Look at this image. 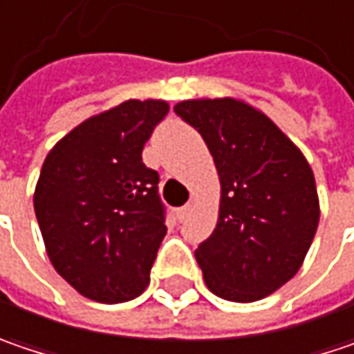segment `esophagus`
I'll return each instance as SVG.
<instances>
[{"label":"esophagus","instance_id":"1","mask_svg":"<svg viewBox=\"0 0 354 354\" xmlns=\"http://www.w3.org/2000/svg\"><path fill=\"white\" fill-rule=\"evenodd\" d=\"M190 210H192V208H190V204H186V206H182V208H178V212H176L178 220H180V222H184V220L188 218V214H190Z\"/></svg>","mask_w":354,"mask_h":354}]
</instances>
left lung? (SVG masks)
Segmentation results:
<instances>
[{"instance_id": "8db88e82", "label": "left lung", "mask_w": 354, "mask_h": 354, "mask_svg": "<svg viewBox=\"0 0 354 354\" xmlns=\"http://www.w3.org/2000/svg\"><path fill=\"white\" fill-rule=\"evenodd\" d=\"M174 112L204 138L220 178L216 228L194 252L204 282L224 301H260L299 272L313 244L315 174L295 142L242 100H184Z\"/></svg>"}]
</instances>
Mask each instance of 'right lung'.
Instances as JSON below:
<instances>
[{"instance_id":"add662e5","label":"right lung","mask_w":354,"mask_h":354,"mask_svg":"<svg viewBox=\"0 0 354 354\" xmlns=\"http://www.w3.org/2000/svg\"><path fill=\"white\" fill-rule=\"evenodd\" d=\"M170 106L128 100L75 126L46 156L33 208L57 274L95 302L140 297L166 236L156 170L142 150Z\"/></svg>"}]
</instances>
